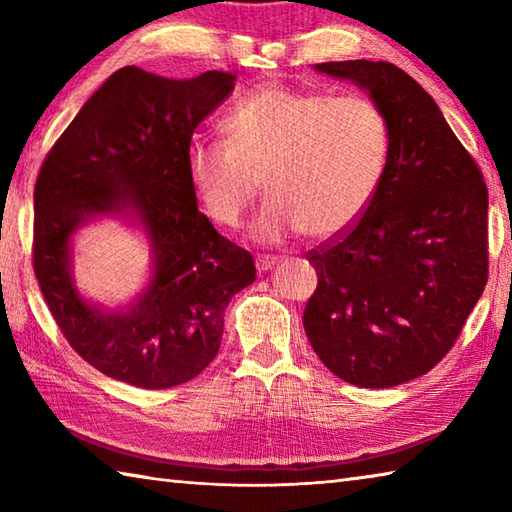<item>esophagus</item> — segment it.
<instances>
[{"label":"esophagus","mask_w":512,"mask_h":512,"mask_svg":"<svg viewBox=\"0 0 512 512\" xmlns=\"http://www.w3.org/2000/svg\"><path fill=\"white\" fill-rule=\"evenodd\" d=\"M274 265H278V258L276 256H258L256 258V269L258 272H269Z\"/></svg>","instance_id":"1"}]
</instances>
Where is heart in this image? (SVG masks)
I'll use <instances>...</instances> for the list:
<instances>
[{
  "label": "heart",
  "mask_w": 512,
  "mask_h": 512,
  "mask_svg": "<svg viewBox=\"0 0 512 512\" xmlns=\"http://www.w3.org/2000/svg\"><path fill=\"white\" fill-rule=\"evenodd\" d=\"M223 133L227 142H189L187 180L216 225L236 227L263 173L258 240L339 234L368 209L390 158L388 120L361 95L263 86L231 106Z\"/></svg>",
  "instance_id": "heart-1"
}]
</instances>
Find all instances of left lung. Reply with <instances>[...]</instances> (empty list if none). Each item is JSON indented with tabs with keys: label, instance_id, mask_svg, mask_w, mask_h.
<instances>
[{
	"label": "left lung",
	"instance_id": "8db88e82",
	"mask_svg": "<svg viewBox=\"0 0 512 512\" xmlns=\"http://www.w3.org/2000/svg\"><path fill=\"white\" fill-rule=\"evenodd\" d=\"M314 71L368 91L390 158L368 209L307 258L318 285L303 312L318 359L359 388H394L450 352L488 281V189L437 102L390 62Z\"/></svg>",
	"mask_w": 512,
	"mask_h": 512
}]
</instances>
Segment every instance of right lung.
I'll return each instance as SVG.
<instances>
[{
  "label": "right lung",
  "mask_w": 512,
  "mask_h": 512,
  "mask_svg": "<svg viewBox=\"0 0 512 512\" xmlns=\"http://www.w3.org/2000/svg\"><path fill=\"white\" fill-rule=\"evenodd\" d=\"M236 75L169 80L138 66L115 71L53 144L35 182L33 269L73 350L95 370L147 390L198 376L218 354L225 307L256 281L247 249L198 211L185 151L198 124L229 98ZM111 215L143 227L152 278L124 311L79 294L70 240Z\"/></svg>",
  "instance_id": "1"
}]
</instances>
